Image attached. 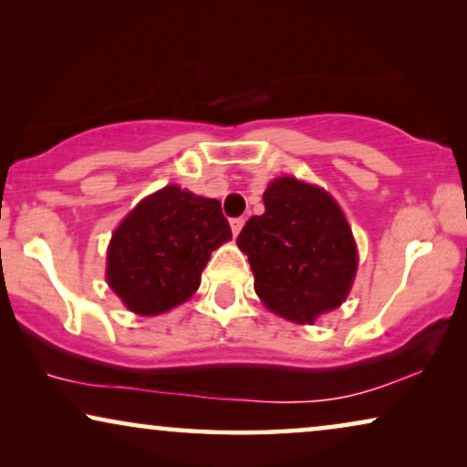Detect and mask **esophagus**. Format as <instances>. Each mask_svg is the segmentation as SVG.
Returning a JSON list of instances; mask_svg holds the SVG:
<instances>
[{
	"instance_id": "esophagus-1",
	"label": "esophagus",
	"mask_w": 467,
	"mask_h": 467,
	"mask_svg": "<svg viewBox=\"0 0 467 467\" xmlns=\"http://www.w3.org/2000/svg\"><path fill=\"white\" fill-rule=\"evenodd\" d=\"M244 227V219H232V232H234V235H238L240 234V229Z\"/></svg>"
}]
</instances>
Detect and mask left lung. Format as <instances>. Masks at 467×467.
I'll list each match as a JSON object with an SVG mask.
<instances>
[{
  "label": "left lung",
  "mask_w": 467,
  "mask_h": 467,
  "mask_svg": "<svg viewBox=\"0 0 467 467\" xmlns=\"http://www.w3.org/2000/svg\"><path fill=\"white\" fill-rule=\"evenodd\" d=\"M265 213L238 235L267 308L293 323H315L347 299L357 272L348 221L321 187L283 176L264 193Z\"/></svg>",
  "instance_id": "1"
}]
</instances>
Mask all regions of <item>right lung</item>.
<instances>
[{
	"label": "right lung",
	"instance_id": "obj_1",
	"mask_svg": "<svg viewBox=\"0 0 467 467\" xmlns=\"http://www.w3.org/2000/svg\"><path fill=\"white\" fill-rule=\"evenodd\" d=\"M232 240L221 202L168 184L144 197L112 234L106 278L136 315L155 317L187 302L210 253Z\"/></svg>",
	"mask_w": 467,
	"mask_h": 467
}]
</instances>
